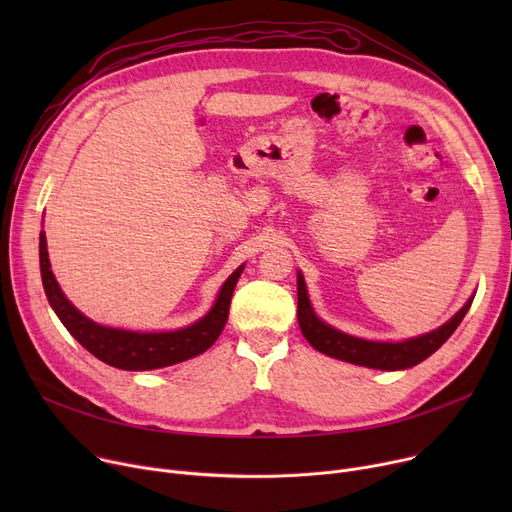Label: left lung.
<instances>
[{"label": "left lung", "instance_id": "8db88e82", "mask_svg": "<svg viewBox=\"0 0 512 512\" xmlns=\"http://www.w3.org/2000/svg\"><path fill=\"white\" fill-rule=\"evenodd\" d=\"M297 297H299V326L307 342L315 348V351L324 353L328 357H334L338 361H346L361 367L382 369V371H398L409 369L413 365H419L429 355H434L438 348L452 336V332L459 328L463 317L467 315L473 297L456 311L444 326L421 334L417 338L400 340V342H380V340H367L346 334L342 330H336L334 326L326 324L324 319L317 317V313L311 307L307 284L301 272H297Z\"/></svg>", "mask_w": 512, "mask_h": 512}]
</instances>
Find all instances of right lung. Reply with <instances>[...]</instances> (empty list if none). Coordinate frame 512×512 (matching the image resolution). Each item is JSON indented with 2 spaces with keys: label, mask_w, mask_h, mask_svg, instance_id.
Returning a JSON list of instances; mask_svg holds the SVG:
<instances>
[{
  "label": "right lung",
  "mask_w": 512,
  "mask_h": 512,
  "mask_svg": "<svg viewBox=\"0 0 512 512\" xmlns=\"http://www.w3.org/2000/svg\"><path fill=\"white\" fill-rule=\"evenodd\" d=\"M39 265L47 301L60 317L64 328L99 361L126 371H149L170 367L205 353L207 348L218 340L226 326L234 286L242 270H245V265L236 267L228 276V280L222 284L218 299H215L211 309L201 319H197L195 324L170 332H134L101 326L97 321L80 313L66 299V294L62 292L56 276L51 272L47 238L43 230L39 234Z\"/></svg>",
  "instance_id": "obj_1"
}]
</instances>
